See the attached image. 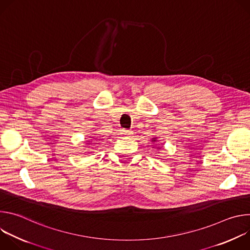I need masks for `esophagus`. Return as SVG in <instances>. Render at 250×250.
<instances>
[{
    "label": "esophagus",
    "mask_w": 250,
    "mask_h": 250,
    "mask_svg": "<svg viewBox=\"0 0 250 250\" xmlns=\"http://www.w3.org/2000/svg\"><path fill=\"white\" fill-rule=\"evenodd\" d=\"M121 131H122V134H125V135H129L131 133V131L129 129H125V128L122 129Z\"/></svg>",
    "instance_id": "34e87169"
}]
</instances>
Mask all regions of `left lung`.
Here are the masks:
<instances>
[{
  "mask_svg": "<svg viewBox=\"0 0 250 250\" xmlns=\"http://www.w3.org/2000/svg\"><path fill=\"white\" fill-rule=\"evenodd\" d=\"M156 140H157V137H153V138H152V141H154V142H155ZM157 148H159V147H157Z\"/></svg>",
  "mask_w": 250,
  "mask_h": 250,
  "instance_id": "left-lung-1",
  "label": "left lung"
}]
</instances>
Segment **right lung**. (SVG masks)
<instances>
[{"label":"right lung","mask_w":250,"mask_h":250,"mask_svg":"<svg viewBox=\"0 0 250 250\" xmlns=\"http://www.w3.org/2000/svg\"><path fill=\"white\" fill-rule=\"evenodd\" d=\"M90 141H92V140H89V141H88V144H87V145H90Z\"/></svg>","instance_id":"1"}]
</instances>
